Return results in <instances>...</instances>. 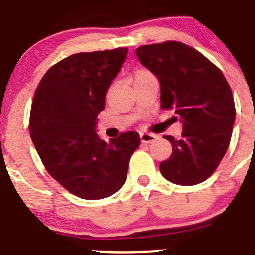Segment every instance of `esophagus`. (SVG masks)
Masks as SVG:
<instances>
[{
  "mask_svg": "<svg viewBox=\"0 0 255 255\" xmlns=\"http://www.w3.org/2000/svg\"><path fill=\"white\" fill-rule=\"evenodd\" d=\"M158 139V135L153 134V133H140V140L142 143H146V144H150Z\"/></svg>",
  "mask_w": 255,
  "mask_h": 255,
  "instance_id": "obj_1",
  "label": "esophagus"
}]
</instances>
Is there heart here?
<instances>
[{
    "instance_id": "heart-1",
    "label": "heart",
    "mask_w": 255,
    "mask_h": 255,
    "mask_svg": "<svg viewBox=\"0 0 255 255\" xmlns=\"http://www.w3.org/2000/svg\"><path fill=\"white\" fill-rule=\"evenodd\" d=\"M145 75H150V73H149V71H146V70H139V71H137V73H135L134 79L142 78V76H145Z\"/></svg>"
}]
</instances>
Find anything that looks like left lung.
Segmentation results:
<instances>
[{
  "mask_svg": "<svg viewBox=\"0 0 255 255\" xmlns=\"http://www.w3.org/2000/svg\"><path fill=\"white\" fill-rule=\"evenodd\" d=\"M142 65L160 82V107L173 110L182 123L160 173L173 184L196 185L217 169L227 151L236 120L232 91L222 71L194 48L180 42L143 45L135 50Z\"/></svg>",
  "mask_w": 255,
  "mask_h": 255,
  "instance_id": "8db88e82",
  "label": "left lung"
}]
</instances>
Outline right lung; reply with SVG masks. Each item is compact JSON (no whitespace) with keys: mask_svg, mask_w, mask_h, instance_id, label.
<instances>
[{"mask_svg":"<svg viewBox=\"0 0 255 255\" xmlns=\"http://www.w3.org/2000/svg\"><path fill=\"white\" fill-rule=\"evenodd\" d=\"M127 54L128 48L73 54L49 69L34 94L32 142L48 173L81 199L117 192L140 144L137 132L121 133L110 143L96 132L97 115Z\"/></svg>","mask_w":255,"mask_h":255,"instance_id":"1","label":"right lung"}]
</instances>
